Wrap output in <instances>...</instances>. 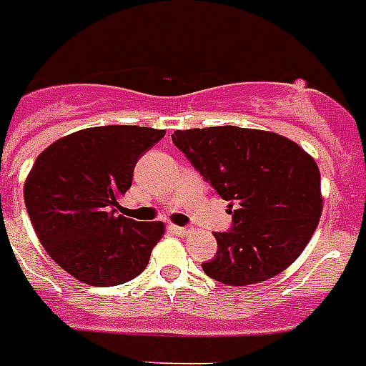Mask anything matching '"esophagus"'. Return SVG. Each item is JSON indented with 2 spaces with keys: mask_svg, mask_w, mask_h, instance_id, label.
I'll return each mask as SVG.
<instances>
[{
  "mask_svg": "<svg viewBox=\"0 0 366 366\" xmlns=\"http://www.w3.org/2000/svg\"><path fill=\"white\" fill-rule=\"evenodd\" d=\"M172 232H174V234L184 235V237H186V235L192 234L194 229H192V228H182V226H172Z\"/></svg>",
  "mask_w": 366,
  "mask_h": 366,
  "instance_id": "obj_1",
  "label": "esophagus"
}]
</instances>
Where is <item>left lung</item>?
Returning a JSON list of instances; mask_svg holds the SVG:
<instances>
[{"instance_id": "8db88e82", "label": "left lung", "mask_w": 366, "mask_h": 366, "mask_svg": "<svg viewBox=\"0 0 366 366\" xmlns=\"http://www.w3.org/2000/svg\"><path fill=\"white\" fill-rule=\"evenodd\" d=\"M172 142L229 203L232 229L218 234L209 277L244 287L292 264L323 212L321 174L312 155L277 132L207 127L174 131Z\"/></svg>"}]
</instances>
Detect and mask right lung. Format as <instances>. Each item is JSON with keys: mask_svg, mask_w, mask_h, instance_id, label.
<instances>
[{"mask_svg": "<svg viewBox=\"0 0 366 366\" xmlns=\"http://www.w3.org/2000/svg\"><path fill=\"white\" fill-rule=\"evenodd\" d=\"M163 137L149 127H91L37 155L24 182L26 211L43 249L77 281L114 287L148 266L165 226L117 214V199L140 155Z\"/></svg>", "mask_w": 366, "mask_h": 366, "instance_id": "add662e5", "label": "right lung"}]
</instances>
